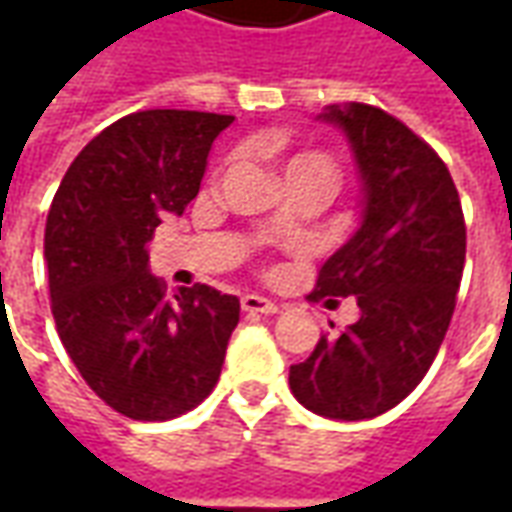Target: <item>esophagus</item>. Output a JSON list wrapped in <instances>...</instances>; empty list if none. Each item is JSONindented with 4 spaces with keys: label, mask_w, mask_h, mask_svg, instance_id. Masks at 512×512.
<instances>
[{
    "label": "esophagus",
    "mask_w": 512,
    "mask_h": 512,
    "mask_svg": "<svg viewBox=\"0 0 512 512\" xmlns=\"http://www.w3.org/2000/svg\"><path fill=\"white\" fill-rule=\"evenodd\" d=\"M241 310L244 312H266V315H271V312H277L279 307L271 299H266V296L246 293V296H241Z\"/></svg>",
    "instance_id": "1"
}]
</instances>
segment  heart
Returning <instances> with one entry per match:
<instances>
[{
    "label": "heart",
    "instance_id": "obj_1",
    "mask_svg": "<svg viewBox=\"0 0 512 512\" xmlns=\"http://www.w3.org/2000/svg\"><path fill=\"white\" fill-rule=\"evenodd\" d=\"M282 169H285V178H307L321 183L326 189L332 191L337 183V164L326 150L318 147H304V150H293L288 156L282 158Z\"/></svg>",
    "mask_w": 512,
    "mask_h": 512
}]
</instances>
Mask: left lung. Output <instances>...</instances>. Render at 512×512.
Segmentation results:
<instances>
[{"label": "left lung", "mask_w": 512, "mask_h": 512, "mask_svg": "<svg viewBox=\"0 0 512 512\" xmlns=\"http://www.w3.org/2000/svg\"><path fill=\"white\" fill-rule=\"evenodd\" d=\"M365 180V219L318 271L307 299L356 296L359 321L326 332L290 367L301 406L332 419H370L414 392L450 329L466 260V222L447 164L384 109L329 106ZM334 329V323H332Z\"/></svg>", "instance_id": "left-lung-1"}]
</instances>
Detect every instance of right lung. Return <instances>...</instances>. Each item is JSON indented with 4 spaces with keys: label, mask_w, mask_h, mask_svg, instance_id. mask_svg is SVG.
<instances>
[{
    "label": "right lung",
    "mask_w": 512,
    "mask_h": 512,
    "mask_svg": "<svg viewBox=\"0 0 512 512\" xmlns=\"http://www.w3.org/2000/svg\"><path fill=\"white\" fill-rule=\"evenodd\" d=\"M233 115L145 109L87 142L46 219L51 312L87 386L117 414L164 422L211 395L241 304L147 271L164 213H183Z\"/></svg>",
    "instance_id": "right-lung-1"
}]
</instances>
